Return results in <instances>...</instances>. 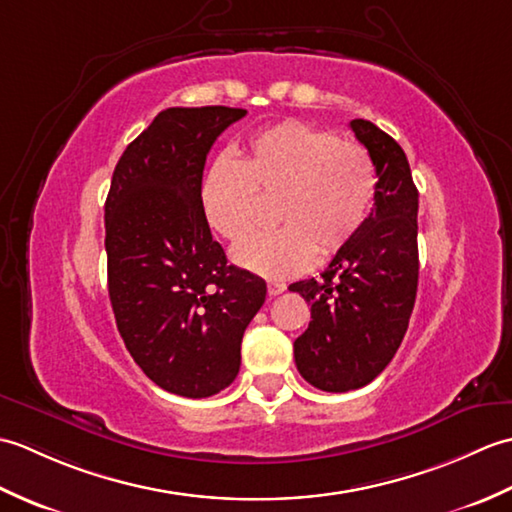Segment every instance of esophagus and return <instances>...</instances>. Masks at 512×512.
I'll list each match as a JSON object with an SVG mask.
<instances>
[{"instance_id":"esophagus-1","label":"esophagus","mask_w":512,"mask_h":512,"mask_svg":"<svg viewBox=\"0 0 512 512\" xmlns=\"http://www.w3.org/2000/svg\"><path fill=\"white\" fill-rule=\"evenodd\" d=\"M284 290H286V284H281V281H268V295L270 297H277Z\"/></svg>"}]
</instances>
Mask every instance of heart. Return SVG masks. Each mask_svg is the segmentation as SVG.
Listing matches in <instances>:
<instances>
[{"label": "heart", "instance_id": "heart-1", "mask_svg": "<svg viewBox=\"0 0 512 512\" xmlns=\"http://www.w3.org/2000/svg\"><path fill=\"white\" fill-rule=\"evenodd\" d=\"M376 169L354 140L299 121L255 134L239 160L206 169L200 202L217 235L239 242L253 231L262 200H275L279 224L233 248V262L268 279L301 275L314 255L339 253L361 231L376 195Z\"/></svg>", "mask_w": 512, "mask_h": 512}]
</instances>
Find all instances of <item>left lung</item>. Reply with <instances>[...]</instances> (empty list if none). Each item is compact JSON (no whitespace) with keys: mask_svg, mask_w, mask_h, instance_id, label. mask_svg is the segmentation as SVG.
I'll use <instances>...</instances> for the list:
<instances>
[{"mask_svg":"<svg viewBox=\"0 0 512 512\" xmlns=\"http://www.w3.org/2000/svg\"><path fill=\"white\" fill-rule=\"evenodd\" d=\"M376 167L374 209L321 279L290 284L308 301L310 325L295 363L310 385L343 394L383 372L407 332L418 290V189L405 151L374 123H350Z\"/></svg>","mask_w":512,"mask_h":512,"instance_id":"8db88e82","label":"left lung"}]
</instances>
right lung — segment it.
I'll return each instance as SVG.
<instances>
[{
	"instance_id": "right-lung-1",
	"label": "right lung",
	"mask_w": 512,
	"mask_h": 512,
	"mask_svg": "<svg viewBox=\"0 0 512 512\" xmlns=\"http://www.w3.org/2000/svg\"><path fill=\"white\" fill-rule=\"evenodd\" d=\"M239 107H169L127 145L105 200L107 288L125 347L169 394L209 398L235 380L266 281L226 264L200 189L206 154Z\"/></svg>"
}]
</instances>
